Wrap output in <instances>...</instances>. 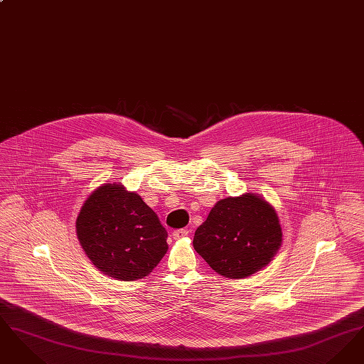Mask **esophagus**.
I'll return each instance as SVG.
<instances>
[{"mask_svg":"<svg viewBox=\"0 0 364 364\" xmlns=\"http://www.w3.org/2000/svg\"><path fill=\"white\" fill-rule=\"evenodd\" d=\"M188 233H190L188 229H176L172 236H173L174 240H178V239H183V237H187Z\"/></svg>","mask_w":364,"mask_h":364,"instance_id":"34e87169","label":"esophagus"}]
</instances>
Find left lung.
Masks as SVG:
<instances>
[{
	"mask_svg": "<svg viewBox=\"0 0 364 364\" xmlns=\"http://www.w3.org/2000/svg\"><path fill=\"white\" fill-rule=\"evenodd\" d=\"M282 232L277 213L255 193L215 203L193 236L195 251L226 278H245L277 254Z\"/></svg>",
	"mask_w": 364,
	"mask_h": 364,
	"instance_id": "1",
	"label": "left lung"
}]
</instances>
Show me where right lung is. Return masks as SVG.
Returning <instances> with one entry per match:
<instances>
[{
	"label": "right lung",
	"mask_w": 364,
	"mask_h": 364,
	"mask_svg": "<svg viewBox=\"0 0 364 364\" xmlns=\"http://www.w3.org/2000/svg\"><path fill=\"white\" fill-rule=\"evenodd\" d=\"M76 233L94 266L120 281L147 277L168 251V232L156 213L117 183L87 198Z\"/></svg>",
	"instance_id": "right-lung-1"
}]
</instances>
